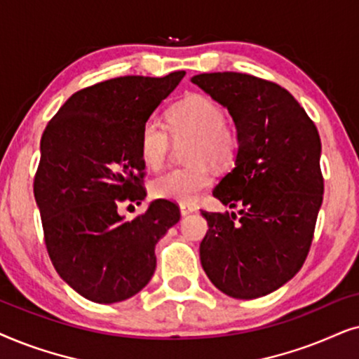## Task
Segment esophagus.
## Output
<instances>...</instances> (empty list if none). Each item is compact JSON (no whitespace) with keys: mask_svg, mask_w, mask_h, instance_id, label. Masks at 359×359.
<instances>
[{"mask_svg":"<svg viewBox=\"0 0 359 359\" xmlns=\"http://www.w3.org/2000/svg\"><path fill=\"white\" fill-rule=\"evenodd\" d=\"M195 210H197V207H195V205H192V203H180V213L184 215H189V213H194Z\"/></svg>","mask_w":359,"mask_h":359,"instance_id":"34e87169","label":"esophagus"}]
</instances>
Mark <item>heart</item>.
<instances>
[{
  "label": "heart",
  "mask_w": 359,
  "mask_h": 359,
  "mask_svg": "<svg viewBox=\"0 0 359 359\" xmlns=\"http://www.w3.org/2000/svg\"><path fill=\"white\" fill-rule=\"evenodd\" d=\"M167 127L151 118L140 131V154L151 169H161L170 154L172 138L190 140L185 146V157L190 164L177 167L156 177L151 192L157 198L175 202H194L212 184L208 162L224 167L235 161L240 149V135L224 119V111L215 100L205 95H189L167 111Z\"/></svg>",
  "instance_id": "obj_1"
}]
</instances>
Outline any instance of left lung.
Segmentation results:
<instances>
[{
    "mask_svg": "<svg viewBox=\"0 0 359 359\" xmlns=\"http://www.w3.org/2000/svg\"><path fill=\"white\" fill-rule=\"evenodd\" d=\"M228 108L240 135L236 165L213 195L240 215L202 210L208 231L200 261L215 287L257 299L300 271L323 200L317 126L287 90L238 72L192 79Z\"/></svg>",
    "mask_w": 359,
    "mask_h": 359,
    "instance_id": "8db88e82",
    "label": "left lung"
}]
</instances>
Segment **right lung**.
Wrapping results in <instances>:
<instances>
[{
    "instance_id": "1",
    "label": "right lung",
    "mask_w": 359,
    "mask_h": 359,
    "mask_svg": "<svg viewBox=\"0 0 359 359\" xmlns=\"http://www.w3.org/2000/svg\"><path fill=\"white\" fill-rule=\"evenodd\" d=\"M184 75H128L79 90L42 133L34 198L47 252L92 302L140 292L156 271L157 241L180 219L179 207L162 198L131 222L118 210L146 197L140 131Z\"/></svg>"
}]
</instances>
